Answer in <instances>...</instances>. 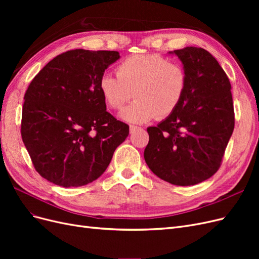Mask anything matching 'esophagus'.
I'll list each match as a JSON object with an SVG mask.
<instances>
[{"instance_id": "34e87169", "label": "esophagus", "mask_w": 259, "mask_h": 259, "mask_svg": "<svg viewBox=\"0 0 259 259\" xmlns=\"http://www.w3.org/2000/svg\"><path fill=\"white\" fill-rule=\"evenodd\" d=\"M138 130H139V127L134 126V125H131V126H130V133H131V134H133V133H135Z\"/></svg>"}]
</instances>
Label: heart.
<instances>
[{"label":"heart","mask_w":259,"mask_h":259,"mask_svg":"<svg viewBox=\"0 0 259 259\" xmlns=\"http://www.w3.org/2000/svg\"><path fill=\"white\" fill-rule=\"evenodd\" d=\"M117 76L104 73L99 92L111 109H120L133 96L135 101L120 111L125 122L142 124L173 113L184 98V69L159 54L134 55L117 66Z\"/></svg>","instance_id":"1"}]
</instances>
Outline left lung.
<instances>
[{"label": "left lung", "mask_w": 259, "mask_h": 259, "mask_svg": "<svg viewBox=\"0 0 259 259\" xmlns=\"http://www.w3.org/2000/svg\"><path fill=\"white\" fill-rule=\"evenodd\" d=\"M168 54L182 61L187 88L176 110L147 128L144 158L159 178L176 186H193L221 166L234 128L231 85L204 49L188 46Z\"/></svg>", "instance_id": "obj_1"}]
</instances>
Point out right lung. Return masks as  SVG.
I'll return each mask as SVG.
<instances>
[{
	"mask_svg": "<svg viewBox=\"0 0 259 259\" xmlns=\"http://www.w3.org/2000/svg\"><path fill=\"white\" fill-rule=\"evenodd\" d=\"M120 57L114 51H68L30 83L21 137L36 171L49 182L66 188L94 182L128 136V125L107 111L98 84Z\"/></svg>",
	"mask_w": 259,
	"mask_h": 259,
	"instance_id": "obj_1",
	"label": "right lung"
}]
</instances>
